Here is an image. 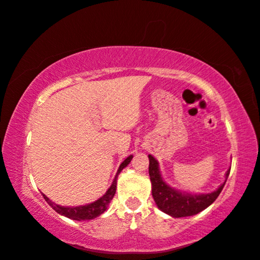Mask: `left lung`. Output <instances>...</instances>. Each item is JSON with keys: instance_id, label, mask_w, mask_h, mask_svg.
<instances>
[{"instance_id": "8db88e82", "label": "left lung", "mask_w": 260, "mask_h": 260, "mask_svg": "<svg viewBox=\"0 0 260 260\" xmlns=\"http://www.w3.org/2000/svg\"><path fill=\"white\" fill-rule=\"evenodd\" d=\"M231 170L227 171L226 180L218 190L210 193H200V195H189L175 190L162 181L158 162L151 155H149V175L152 184V197L156 204L162 212L172 215L174 218L189 217L200 213L217 200L227 181Z\"/></svg>"}]
</instances>
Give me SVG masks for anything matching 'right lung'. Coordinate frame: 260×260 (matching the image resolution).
<instances>
[{
    "label": "right lung",
    "mask_w": 260,
    "mask_h": 260,
    "mask_svg": "<svg viewBox=\"0 0 260 260\" xmlns=\"http://www.w3.org/2000/svg\"><path fill=\"white\" fill-rule=\"evenodd\" d=\"M132 158H133V156H128L124 161L121 162L119 166V170H118V172L116 174V178H114V180L112 181L111 187L108 189L107 192H105L100 200L94 202V203L81 205V206H76V208H65V206H60V205L52 203V202L48 199L46 195H43V197H45L47 203L49 204L57 213L64 215V217H68V218L73 219V220H79V221H80V220L94 219L96 217H99L100 214H102L104 211L108 209L109 203L112 201L114 193H116L118 174L121 172V170L124 169V167H126L129 164Z\"/></svg>",
    "instance_id": "1"
}]
</instances>
